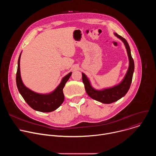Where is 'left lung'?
Segmentation results:
<instances>
[{"mask_svg": "<svg viewBox=\"0 0 156 156\" xmlns=\"http://www.w3.org/2000/svg\"><path fill=\"white\" fill-rule=\"evenodd\" d=\"M115 35L123 42L129 58V68L122 81L119 84L115 86L114 87L98 91L96 90L95 89L91 86L90 82L86 76L83 73H82V80L84 85L86 92L87 93V95L92 99L104 104H110L114 102L121 99L126 94L130 87L133 72H134L135 69L134 60H133L131 57V51L128 43L125 38L119 35L118 34L115 33Z\"/></svg>", "mask_w": 156, "mask_h": 156, "instance_id": "obj_1", "label": "left lung"}]
</instances>
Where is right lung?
Segmentation results:
<instances>
[{
	"label": "right lung",
	"instance_id": "obj_1",
	"mask_svg": "<svg viewBox=\"0 0 156 156\" xmlns=\"http://www.w3.org/2000/svg\"><path fill=\"white\" fill-rule=\"evenodd\" d=\"M21 54L18 60V68L16 75V82L18 90L26 102L34 110L42 112H50L58 108L64 101L63 89L72 75V72L62 79L60 84L51 93L41 94L34 93L27 88L22 82L20 76V60Z\"/></svg>",
	"mask_w": 156,
	"mask_h": 156
}]
</instances>
